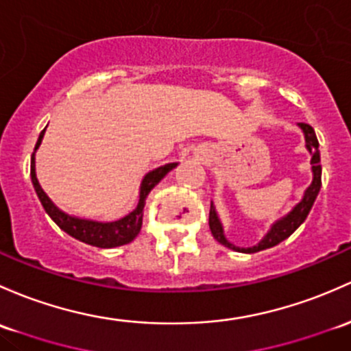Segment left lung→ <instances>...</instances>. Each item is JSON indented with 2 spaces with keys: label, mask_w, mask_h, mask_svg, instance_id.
<instances>
[{
  "label": "left lung",
  "mask_w": 351,
  "mask_h": 351,
  "mask_svg": "<svg viewBox=\"0 0 351 351\" xmlns=\"http://www.w3.org/2000/svg\"><path fill=\"white\" fill-rule=\"evenodd\" d=\"M300 128L304 132V139H306V147H308L309 153L313 154L311 158V165H313V183L308 186L306 190L304 197L302 200L287 213L286 217L279 219L278 222L272 223L271 230L264 235V239L261 241L257 245L254 247H237L234 243H230L225 239L223 235V227L220 223L219 215L215 212V206L213 204H210V215H208V225H210V230H212V235L217 239L222 245L228 247L232 250H237V252H245V254H254V252H259V250L264 249H271V247L278 245L279 242L286 241L294 230H296L300 225L304 222L308 213L311 212L313 204H315L316 197L319 193V188H322V163H319V151H318V138H316V132L309 124L300 123Z\"/></svg>",
  "instance_id": "1"
}]
</instances>
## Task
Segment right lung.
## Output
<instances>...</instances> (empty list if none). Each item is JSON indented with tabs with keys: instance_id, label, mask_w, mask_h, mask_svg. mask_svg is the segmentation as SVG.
Returning a JSON list of instances; mask_svg holds the SVG:
<instances>
[{
	"instance_id": "obj_1",
	"label": "right lung",
	"mask_w": 351,
	"mask_h": 351,
	"mask_svg": "<svg viewBox=\"0 0 351 351\" xmlns=\"http://www.w3.org/2000/svg\"><path fill=\"white\" fill-rule=\"evenodd\" d=\"M43 134H45V129L40 132V138L35 145V151L38 149L40 143H42L43 139ZM176 165L178 163H168L147 173L145 178H143L141 188H139L138 206H136L129 215L123 217V219L119 220H114V222H95V220L79 219V217L69 215V213L62 212L58 206H55L53 202H51L50 198L47 197L45 191L42 190L38 180H36L35 153L32 154V171H29V175H32L33 188H35L43 208H45V212L49 213L50 219L53 220L62 230L67 232L70 237L77 239V241L84 243H88V245L99 247V249H112V247H119L134 241L136 235L141 230L143 210H145L146 197Z\"/></svg>"
}]
</instances>
